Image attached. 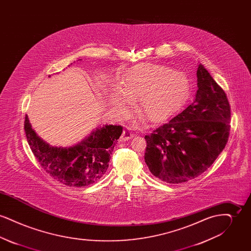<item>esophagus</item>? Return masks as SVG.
Instances as JSON below:
<instances>
[{
    "mask_svg": "<svg viewBox=\"0 0 251 251\" xmlns=\"http://www.w3.org/2000/svg\"><path fill=\"white\" fill-rule=\"evenodd\" d=\"M133 136H134V134L132 133V131L129 128H127L126 130H124L122 132V134L120 136V141H127V140L131 139V137H133Z\"/></svg>",
    "mask_w": 251,
    "mask_h": 251,
    "instance_id": "esophagus-1",
    "label": "esophagus"
}]
</instances>
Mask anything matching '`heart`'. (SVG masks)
I'll list each match as a JSON object with an SVG mask.
<instances>
[{
    "label": "heart",
    "mask_w": 251,
    "mask_h": 251,
    "mask_svg": "<svg viewBox=\"0 0 251 251\" xmlns=\"http://www.w3.org/2000/svg\"><path fill=\"white\" fill-rule=\"evenodd\" d=\"M189 80L182 72L151 63L133 67L115 86L110 95V104L116 111L127 109L129 100H140V110L148 120H167L186 100Z\"/></svg>",
    "instance_id": "heart-1"
}]
</instances>
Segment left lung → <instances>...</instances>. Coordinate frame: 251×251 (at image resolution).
Wrapping results in <instances>:
<instances>
[{"mask_svg":"<svg viewBox=\"0 0 251 251\" xmlns=\"http://www.w3.org/2000/svg\"><path fill=\"white\" fill-rule=\"evenodd\" d=\"M195 100L181 113L145 136V162L156 178L182 183L201 175L224 150L230 106L224 90L200 64Z\"/></svg>","mask_w":251,"mask_h":251,"instance_id":"8db88e82","label":"left lung"}]
</instances>
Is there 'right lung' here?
Segmentation results:
<instances>
[{
	"instance_id": "obj_1",
	"label": "right lung",
	"mask_w": 251,
	"mask_h": 251,
	"mask_svg": "<svg viewBox=\"0 0 251 251\" xmlns=\"http://www.w3.org/2000/svg\"><path fill=\"white\" fill-rule=\"evenodd\" d=\"M50 77V76H49ZM24 130L32 152L49 175L72 187H84L100 179L109 167L122 127L102 125L72 147H52L41 139L26 115Z\"/></svg>"
}]
</instances>
